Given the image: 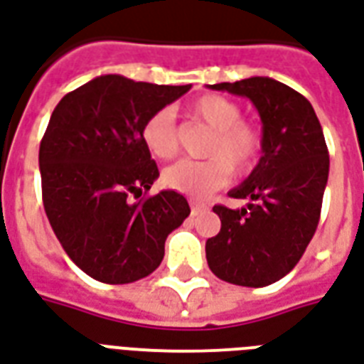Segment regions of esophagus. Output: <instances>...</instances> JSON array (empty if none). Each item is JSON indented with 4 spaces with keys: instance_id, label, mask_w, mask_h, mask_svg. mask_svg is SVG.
Instances as JSON below:
<instances>
[{
    "instance_id": "esophagus-1",
    "label": "esophagus",
    "mask_w": 364,
    "mask_h": 364,
    "mask_svg": "<svg viewBox=\"0 0 364 364\" xmlns=\"http://www.w3.org/2000/svg\"><path fill=\"white\" fill-rule=\"evenodd\" d=\"M206 210H208L206 204L191 203V214H193V216H198V214H203V212H206Z\"/></svg>"
}]
</instances>
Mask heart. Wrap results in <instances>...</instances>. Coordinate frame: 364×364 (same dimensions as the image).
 <instances>
[{
    "instance_id": "heart-1",
    "label": "heart",
    "mask_w": 364,
    "mask_h": 364,
    "mask_svg": "<svg viewBox=\"0 0 364 364\" xmlns=\"http://www.w3.org/2000/svg\"><path fill=\"white\" fill-rule=\"evenodd\" d=\"M191 119L212 129L204 146L206 160H181L169 166L161 181L169 189L191 198H204L223 187L230 173L249 175L264 150V133L257 123L241 119V107L220 94H204L187 107ZM142 142L158 160H171L179 150V129L168 109H160L144 121Z\"/></svg>"
}]
</instances>
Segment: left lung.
I'll use <instances>...</instances> for the list:
<instances>
[{"label": "left lung", "instance_id": "obj_1", "mask_svg": "<svg viewBox=\"0 0 364 364\" xmlns=\"http://www.w3.org/2000/svg\"><path fill=\"white\" fill-rule=\"evenodd\" d=\"M247 96L262 119L264 150L252 173L230 191L247 208L216 204L222 230L206 241L210 270L228 284L264 287L295 268L316 231L330 156L311 102L279 80L250 77L212 85Z\"/></svg>", "mask_w": 364, "mask_h": 364}]
</instances>
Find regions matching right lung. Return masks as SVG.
<instances>
[{"instance_id": "add662e5", "label": "right lung", "mask_w": 364, "mask_h": 364, "mask_svg": "<svg viewBox=\"0 0 364 364\" xmlns=\"http://www.w3.org/2000/svg\"><path fill=\"white\" fill-rule=\"evenodd\" d=\"M191 85L102 75L65 94L40 142L46 216L69 258L102 284H133L160 266L164 245L189 216L187 198L146 195L158 166L142 142L144 121Z\"/></svg>"}]
</instances>
